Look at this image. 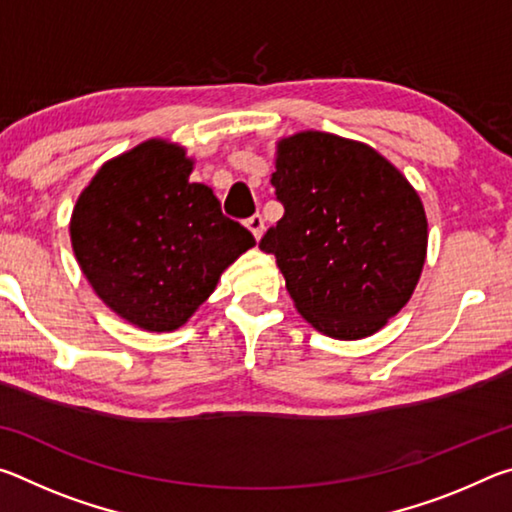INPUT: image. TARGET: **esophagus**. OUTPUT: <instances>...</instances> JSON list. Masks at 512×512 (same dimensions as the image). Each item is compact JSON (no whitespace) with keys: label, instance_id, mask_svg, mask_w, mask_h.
<instances>
[{"label":"esophagus","instance_id":"obj_1","mask_svg":"<svg viewBox=\"0 0 512 512\" xmlns=\"http://www.w3.org/2000/svg\"><path fill=\"white\" fill-rule=\"evenodd\" d=\"M246 225H248V230L255 235V239H262V235H264V219H262V214L250 216V219L246 221Z\"/></svg>","mask_w":512,"mask_h":512}]
</instances>
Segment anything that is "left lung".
<instances>
[{
    "instance_id": "8db88e82",
    "label": "left lung",
    "mask_w": 512,
    "mask_h": 512,
    "mask_svg": "<svg viewBox=\"0 0 512 512\" xmlns=\"http://www.w3.org/2000/svg\"><path fill=\"white\" fill-rule=\"evenodd\" d=\"M271 185L284 216L259 248L275 255L300 316L339 341L379 332L427 259L413 185L372 146L320 131L277 142Z\"/></svg>"
}]
</instances>
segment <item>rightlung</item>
Here are the masks:
<instances>
[{
	"instance_id": "right-lung-1",
	"label": "right lung",
	"mask_w": 512,
	"mask_h": 512,
	"mask_svg": "<svg viewBox=\"0 0 512 512\" xmlns=\"http://www.w3.org/2000/svg\"><path fill=\"white\" fill-rule=\"evenodd\" d=\"M185 146L160 137L101 164L83 189L69 237L94 293L146 332H173L212 296L221 273L255 246L192 183Z\"/></svg>"
}]
</instances>
